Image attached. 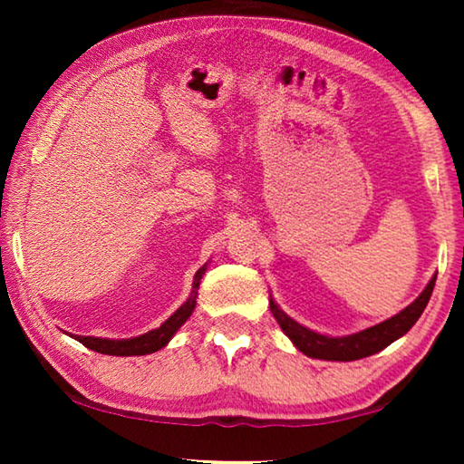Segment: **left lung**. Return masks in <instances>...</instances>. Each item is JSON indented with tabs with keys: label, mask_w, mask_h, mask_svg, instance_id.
I'll list each match as a JSON object with an SVG mask.
<instances>
[{
	"label": "left lung",
	"mask_w": 464,
	"mask_h": 464,
	"mask_svg": "<svg viewBox=\"0 0 464 464\" xmlns=\"http://www.w3.org/2000/svg\"><path fill=\"white\" fill-rule=\"evenodd\" d=\"M434 285H436V276L430 280V285L423 288V293L415 298L410 307H405L401 313H397L395 317L382 321V324L374 327H368L364 332L345 335V337H327V335L311 332L307 327L298 325L296 321L285 315V313L274 304L272 298H270V311L272 315L276 317L282 332L290 337V342H293L303 354H307L311 358H319V360H340V362H350V360H360V358L376 354V352L387 348L389 343H392L410 332V329L415 325V321L420 319L423 309H426V304L431 296V290H434Z\"/></svg>",
	"instance_id": "1"
}]
</instances>
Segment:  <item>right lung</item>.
I'll use <instances>...</instances> for the list:
<instances>
[{"label":"right lung","instance_id":"obj_1","mask_svg":"<svg viewBox=\"0 0 464 464\" xmlns=\"http://www.w3.org/2000/svg\"><path fill=\"white\" fill-rule=\"evenodd\" d=\"M204 274V266L196 272L194 276V286H192V295L188 301L179 307L174 315H171L166 324L161 327L153 329L145 335L132 337V340H104V337H90V335H77L75 340L83 343L85 348H90L93 352H100V354H110V356H143V354H153V352L161 350L166 345L179 327L186 324V319L192 315V311L196 307V298H198V286H200V278Z\"/></svg>","mask_w":464,"mask_h":464}]
</instances>
